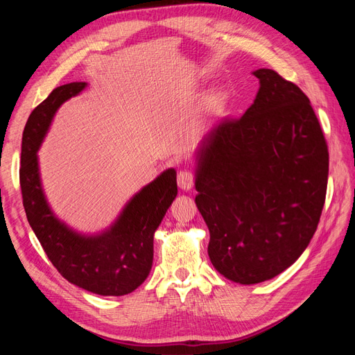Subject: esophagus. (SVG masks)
Wrapping results in <instances>:
<instances>
[{"mask_svg": "<svg viewBox=\"0 0 355 355\" xmlns=\"http://www.w3.org/2000/svg\"><path fill=\"white\" fill-rule=\"evenodd\" d=\"M178 185L184 191H189L194 187V173L189 170H182L178 173Z\"/></svg>", "mask_w": 355, "mask_h": 355, "instance_id": "1", "label": "esophagus"}]
</instances>
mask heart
Wrapping results in <instances>:
<instances>
[{"mask_svg": "<svg viewBox=\"0 0 355 355\" xmlns=\"http://www.w3.org/2000/svg\"><path fill=\"white\" fill-rule=\"evenodd\" d=\"M219 105H220V98L216 94L207 99V110L209 111H216L219 108Z\"/></svg>", "mask_w": 355, "mask_h": 355, "instance_id": "1", "label": "heart"}]
</instances>
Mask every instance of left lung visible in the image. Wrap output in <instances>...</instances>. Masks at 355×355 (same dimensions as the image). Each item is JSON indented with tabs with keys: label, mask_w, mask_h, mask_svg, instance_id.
I'll list each match as a JSON object with an SVG mask.
<instances>
[{
	"label": "left lung",
	"mask_w": 355,
	"mask_h": 355,
	"mask_svg": "<svg viewBox=\"0 0 355 355\" xmlns=\"http://www.w3.org/2000/svg\"><path fill=\"white\" fill-rule=\"evenodd\" d=\"M237 120L214 124L197 151L196 204L209 257L228 280L256 284L295 263L324 206L329 151L306 94L272 69Z\"/></svg>",
	"instance_id": "8db88e82"
}]
</instances>
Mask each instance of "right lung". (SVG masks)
Returning <instances> with one entry per match:
<instances>
[{"label":"right lung","mask_w":355,"mask_h":355,"mask_svg":"<svg viewBox=\"0 0 355 355\" xmlns=\"http://www.w3.org/2000/svg\"><path fill=\"white\" fill-rule=\"evenodd\" d=\"M85 85H60L31 112L22 137L20 188L31 228L62 277L96 295L123 296L141 286L151 271L154 232L178 196L176 170L163 171L144 187L125 204L111 228L101 234L83 235L60 222L42 191L37 151L59 106Z\"/></svg>","instance_id":"right-lung-1"}]
</instances>
